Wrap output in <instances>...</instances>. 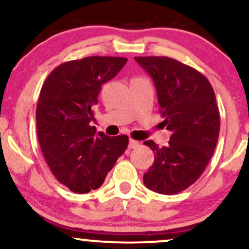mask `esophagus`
I'll use <instances>...</instances> for the list:
<instances>
[{
    "label": "esophagus",
    "instance_id": "1",
    "mask_svg": "<svg viewBox=\"0 0 249 249\" xmlns=\"http://www.w3.org/2000/svg\"><path fill=\"white\" fill-rule=\"evenodd\" d=\"M139 146V142L137 141H133V139H130V142H128V148H136Z\"/></svg>",
    "mask_w": 249,
    "mask_h": 249
}]
</instances>
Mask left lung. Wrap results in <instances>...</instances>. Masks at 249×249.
Wrapping results in <instances>:
<instances>
[{"label":"left lung","instance_id":"8db88e82","mask_svg":"<svg viewBox=\"0 0 249 249\" xmlns=\"http://www.w3.org/2000/svg\"><path fill=\"white\" fill-rule=\"evenodd\" d=\"M152 77L164 125L171 131L166 146L144 144L154 152L145 186L172 196L194 184L212 158L219 138L220 115L211 83L198 70L170 57H134Z\"/></svg>","mask_w":249,"mask_h":249}]
</instances>
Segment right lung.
<instances>
[{
  "mask_svg": "<svg viewBox=\"0 0 249 249\" xmlns=\"http://www.w3.org/2000/svg\"><path fill=\"white\" fill-rule=\"evenodd\" d=\"M124 57L91 56L58 65L47 77L36 108L37 138L59 182L75 193L101 187L128 137L96 133L90 122L102 85L123 69Z\"/></svg>",
  "mask_w": 249,
  "mask_h": 249,
  "instance_id": "add662e5",
  "label": "right lung"
}]
</instances>
